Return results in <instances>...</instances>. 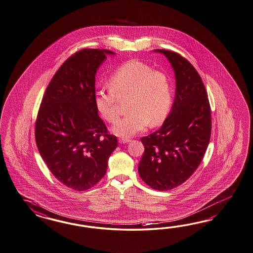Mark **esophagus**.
Wrapping results in <instances>:
<instances>
[{
	"label": "esophagus",
	"instance_id": "1",
	"mask_svg": "<svg viewBox=\"0 0 253 253\" xmlns=\"http://www.w3.org/2000/svg\"><path fill=\"white\" fill-rule=\"evenodd\" d=\"M130 139H127V138H120V139H119V143H120V144H128V143H130Z\"/></svg>",
	"mask_w": 253,
	"mask_h": 253
}]
</instances>
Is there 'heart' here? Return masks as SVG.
I'll return each instance as SVG.
<instances>
[{
  "mask_svg": "<svg viewBox=\"0 0 253 253\" xmlns=\"http://www.w3.org/2000/svg\"><path fill=\"white\" fill-rule=\"evenodd\" d=\"M110 90L98 89L95 106L99 114L110 123L119 120L118 99L127 101V111L113 128L119 136H132L147 127L163 123L170 110L172 91L168 76L154 71L150 65L131 60L122 64L109 80Z\"/></svg>",
  "mask_w": 253,
  "mask_h": 253,
  "instance_id": "heart-1",
  "label": "heart"
}]
</instances>
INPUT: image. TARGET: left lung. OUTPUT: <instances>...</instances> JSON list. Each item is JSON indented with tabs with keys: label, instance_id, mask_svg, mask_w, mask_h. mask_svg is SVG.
I'll return each instance as SVG.
<instances>
[{
	"label": "left lung",
	"instance_id": "left-lung-1",
	"mask_svg": "<svg viewBox=\"0 0 253 253\" xmlns=\"http://www.w3.org/2000/svg\"><path fill=\"white\" fill-rule=\"evenodd\" d=\"M153 52L170 63L176 91L162 126L141 139L144 153L138 172L152 189L164 191L182 184L202 162L211 137V109L205 84L190 62L169 50Z\"/></svg>",
	"mask_w": 253,
	"mask_h": 253
}]
</instances>
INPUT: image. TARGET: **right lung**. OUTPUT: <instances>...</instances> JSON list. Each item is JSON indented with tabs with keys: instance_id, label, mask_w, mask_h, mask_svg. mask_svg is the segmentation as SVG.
Returning <instances> with one entry per match:
<instances>
[{
	"instance_id": "1",
	"label": "right lung",
	"mask_w": 253,
	"mask_h": 253,
	"mask_svg": "<svg viewBox=\"0 0 253 253\" xmlns=\"http://www.w3.org/2000/svg\"><path fill=\"white\" fill-rule=\"evenodd\" d=\"M108 49L86 48L70 57L52 77L36 123V143L43 161L62 184L85 191L103 178L118 145L95 106L98 68Z\"/></svg>"
}]
</instances>
